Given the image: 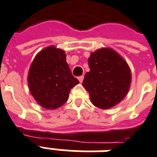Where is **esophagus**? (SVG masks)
<instances>
[{
  "label": "esophagus",
  "instance_id": "1",
  "mask_svg": "<svg viewBox=\"0 0 157 157\" xmlns=\"http://www.w3.org/2000/svg\"><path fill=\"white\" fill-rule=\"evenodd\" d=\"M83 79H84V76H83V75H82V76H79V77H78L79 82H81V83H82V82H83Z\"/></svg>",
  "mask_w": 157,
  "mask_h": 157
}]
</instances>
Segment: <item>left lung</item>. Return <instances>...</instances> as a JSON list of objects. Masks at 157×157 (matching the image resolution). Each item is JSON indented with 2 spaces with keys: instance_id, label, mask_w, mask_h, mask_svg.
Here are the masks:
<instances>
[{
  "instance_id": "left-lung-1",
  "label": "left lung",
  "mask_w": 157,
  "mask_h": 157,
  "mask_svg": "<svg viewBox=\"0 0 157 157\" xmlns=\"http://www.w3.org/2000/svg\"><path fill=\"white\" fill-rule=\"evenodd\" d=\"M90 71L82 85L89 92L92 104L109 109L127 95L131 83V71L127 62L113 49L99 48L88 59Z\"/></svg>"
}]
</instances>
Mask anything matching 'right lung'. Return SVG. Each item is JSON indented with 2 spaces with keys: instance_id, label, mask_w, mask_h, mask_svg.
Returning a JSON list of instances; mask_svg holds the SVG:
<instances>
[{
  "instance_id": "add662e5",
  "label": "right lung",
  "mask_w": 157,
  "mask_h": 157,
  "mask_svg": "<svg viewBox=\"0 0 157 157\" xmlns=\"http://www.w3.org/2000/svg\"><path fill=\"white\" fill-rule=\"evenodd\" d=\"M28 83L39 105L56 109L67 102L71 90L79 81L72 75L65 51L49 46L35 56L29 69Z\"/></svg>"
}]
</instances>
